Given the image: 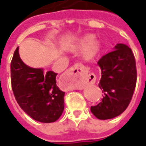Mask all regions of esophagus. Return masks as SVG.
Masks as SVG:
<instances>
[{"instance_id": "esophagus-1", "label": "esophagus", "mask_w": 146, "mask_h": 146, "mask_svg": "<svg viewBox=\"0 0 146 146\" xmlns=\"http://www.w3.org/2000/svg\"><path fill=\"white\" fill-rule=\"evenodd\" d=\"M85 71V68L83 65L80 64V63H78V64H75V65H73L69 70H68L67 72H66V75H71L73 77H75V78H80L83 72ZM70 87V83L68 84L66 83V86H64V88L65 89H68V88Z\"/></svg>"}]
</instances>
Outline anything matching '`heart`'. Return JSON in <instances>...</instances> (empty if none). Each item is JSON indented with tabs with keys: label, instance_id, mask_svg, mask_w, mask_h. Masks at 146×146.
Instances as JSON below:
<instances>
[{
	"label": "heart",
	"instance_id": "1",
	"mask_svg": "<svg viewBox=\"0 0 146 146\" xmlns=\"http://www.w3.org/2000/svg\"><path fill=\"white\" fill-rule=\"evenodd\" d=\"M93 35H86L79 41L78 46L80 48H86L84 56L86 59H90L97 54L99 49V44L97 42H94Z\"/></svg>",
	"mask_w": 146,
	"mask_h": 146
}]
</instances>
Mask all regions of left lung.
<instances>
[{"label": "left lung", "instance_id": "8db88e82", "mask_svg": "<svg viewBox=\"0 0 146 146\" xmlns=\"http://www.w3.org/2000/svg\"><path fill=\"white\" fill-rule=\"evenodd\" d=\"M98 64L101 71L98 86L104 96L90 110L99 119H109L123 113L131 102L137 82L135 58L127 45L117 44L115 50L104 55Z\"/></svg>", "mask_w": 146, "mask_h": 146}]
</instances>
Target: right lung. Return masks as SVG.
Masks as SVG:
<instances>
[{
  "label": "right lung",
  "instance_id": "1",
  "mask_svg": "<svg viewBox=\"0 0 146 146\" xmlns=\"http://www.w3.org/2000/svg\"><path fill=\"white\" fill-rule=\"evenodd\" d=\"M57 73L44 72L26 65L16 48L11 62V81L14 96L20 108L35 120L52 123L64 108L65 92L57 86Z\"/></svg>",
  "mask_w": 146,
  "mask_h": 146
}]
</instances>
